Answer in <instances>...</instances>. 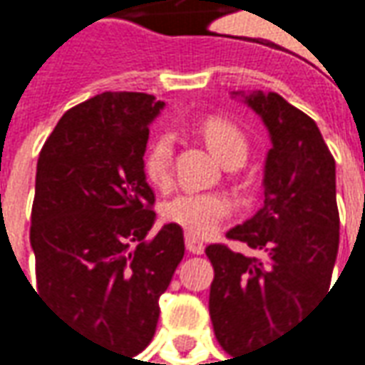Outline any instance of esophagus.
<instances>
[{"label":"esophagus","instance_id":"34e87169","mask_svg":"<svg viewBox=\"0 0 365 365\" xmlns=\"http://www.w3.org/2000/svg\"><path fill=\"white\" fill-rule=\"evenodd\" d=\"M185 248H187L192 255H202L206 246H204V242H200L194 234H185Z\"/></svg>","mask_w":365,"mask_h":365}]
</instances>
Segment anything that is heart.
Listing matches in <instances>:
<instances>
[{"label": "heart", "instance_id": "b5f03b06", "mask_svg": "<svg viewBox=\"0 0 365 365\" xmlns=\"http://www.w3.org/2000/svg\"><path fill=\"white\" fill-rule=\"evenodd\" d=\"M200 133L212 153L226 168H240L248 155V141L245 133L234 123L220 117H210L202 123ZM173 165V137L161 133L147 145L143 155L145 178L158 187H165L171 180ZM232 212V204L226 195L216 192H183L173 195L163 204V216L173 224L182 226L187 234L207 236L216 232L218 226Z\"/></svg>", "mask_w": 365, "mask_h": 365}]
</instances>
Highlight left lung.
I'll use <instances>...</instances> for the list:
<instances>
[{
	"mask_svg": "<svg viewBox=\"0 0 365 365\" xmlns=\"http://www.w3.org/2000/svg\"><path fill=\"white\" fill-rule=\"evenodd\" d=\"M269 131L264 204L250 220L228 230L258 252L245 257L210 245L214 267L210 317L230 356L272 344L305 317L329 291L339 246L335 161L317 123L277 93H232Z\"/></svg>",
	"mask_w": 365,
	"mask_h": 365,
	"instance_id": "left-lung-1",
	"label": "left lung"
}]
</instances>
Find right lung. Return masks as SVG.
<instances>
[{
	"label": "right lung",
	"mask_w": 365,
	"mask_h": 365,
	"mask_svg": "<svg viewBox=\"0 0 365 365\" xmlns=\"http://www.w3.org/2000/svg\"><path fill=\"white\" fill-rule=\"evenodd\" d=\"M165 103L103 93L58 120L36 168L30 245L38 295L98 346L141 354L155 335L159 297L183 258L178 224H155L143 171L149 125Z\"/></svg>",
	"instance_id": "right-lung-1"
}]
</instances>
